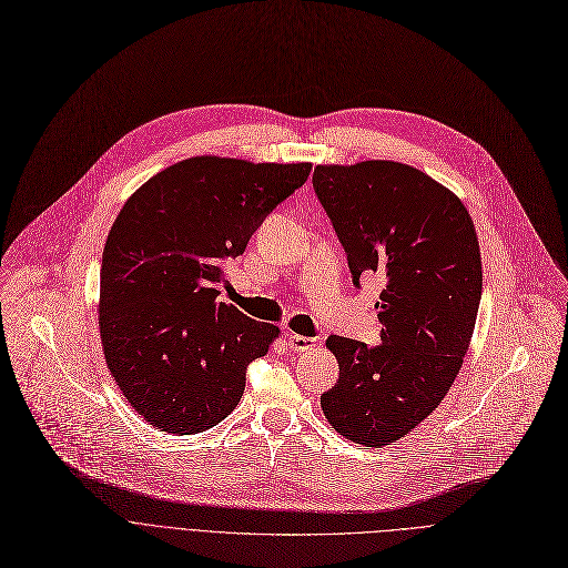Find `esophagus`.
<instances>
[{"label": "esophagus", "mask_w": 568, "mask_h": 568, "mask_svg": "<svg viewBox=\"0 0 568 568\" xmlns=\"http://www.w3.org/2000/svg\"><path fill=\"white\" fill-rule=\"evenodd\" d=\"M286 342L293 351H305V348H312L316 344L314 337H303V335H295V333L286 335Z\"/></svg>", "instance_id": "esophagus-1"}]
</instances>
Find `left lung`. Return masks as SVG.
<instances>
[{"instance_id": "left-lung-1", "label": "left lung", "mask_w": 568, "mask_h": 568, "mask_svg": "<svg viewBox=\"0 0 568 568\" xmlns=\"http://www.w3.org/2000/svg\"><path fill=\"white\" fill-rule=\"evenodd\" d=\"M314 194L354 284L382 275V344L328 337L339 379L321 407L342 437L388 446L425 420L460 372L483 273L474 222L446 186L397 161L316 166Z\"/></svg>"}]
</instances>
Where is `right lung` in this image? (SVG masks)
I'll return each instance as SVG.
<instances>
[{
    "label": "right lung",
    "mask_w": 568,
    "mask_h": 568,
    "mask_svg": "<svg viewBox=\"0 0 568 568\" xmlns=\"http://www.w3.org/2000/svg\"><path fill=\"white\" fill-rule=\"evenodd\" d=\"M312 164L194 156L150 178L120 210L101 261L105 363L150 425L196 435L245 393L247 367L280 331L220 301L222 263L245 252L263 220Z\"/></svg>",
    "instance_id": "add662e5"
}]
</instances>
